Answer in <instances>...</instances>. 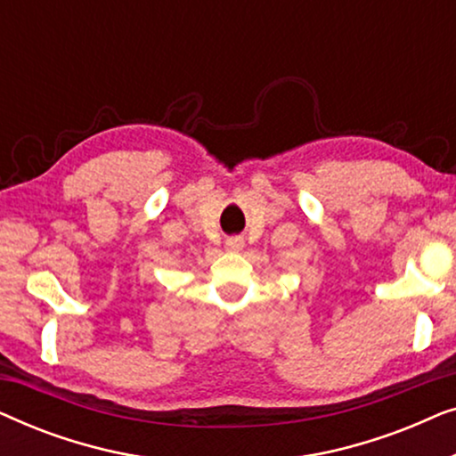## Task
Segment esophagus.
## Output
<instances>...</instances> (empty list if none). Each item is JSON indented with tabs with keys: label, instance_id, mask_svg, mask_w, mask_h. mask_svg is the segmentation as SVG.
I'll return each instance as SVG.
<instances>
[{
	"label": "esophagus",
	"instance_id": "obj_1",
	"mask_svg": "<svg viewBox=\"0 0 456 456\" xmlns=\"http://www.w3.org/2000/svg\"><path fill=\"white\" fill-rule=\"evenodd\" d=\"M226 247L230 248V251H239V248L242 247V240H240V239H230V240L226 242Z\"/></svg>",
	"mask_w": 456,
	"mask_h": 456
}]
</instances>
